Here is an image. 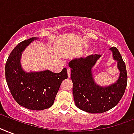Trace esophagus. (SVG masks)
I'll return each mask as SVG.
<instances>
[{
    "label": "esophagus",
    "mask_w": 134,
    "mask_h": 134,
    "mask_svg": "<svg viewBox=\"0 0 134 134\" xmlns=\"http://www.w3.org/2000/svg\"><path fill=\"white\" fill-rule=\"evenodd\" d=\"M70 73H71V69H69V68H68L67 69V75H68V77H70Z\"/></svg>",
    "instance_id": "1"
}]
</instances>
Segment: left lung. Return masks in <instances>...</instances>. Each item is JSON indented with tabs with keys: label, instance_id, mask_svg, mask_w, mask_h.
Wrapping results in <instances>:
<instances>
[{
	"label": "left lung",
	"instance_id": "left-lung-1",
	"mask_svg": "<svg viewBox=\"0 0 134 134\" xmlns=\"http://www.w3.org/2000/svg\"><path fill=\"white\" fill-rule=\"evenodd\" d=\"M110 51L112 59L117 62L119 75L115 82L109 85H99L94 79L93 68L102 55L74 58L68 63L74 103L79 109L93 114L103 113L117 105L123 96L127 84L126 65L117 48L112 47Z\"/></svg>",
	"mask_w": 134,
	"mask_h": 134
}]
</instances>
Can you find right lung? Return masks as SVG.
Listing matches in <instances>:
<instances>
[{"instance_id": "obj_1", "label": "right lung", "mask_w": 134, "mask_h": 134, "mask_svg": "<svg viewBox=\"0 0 134 134\" xmlns=\"http://www.w3.org/2000/svg\"><path fill=\"white\" fill-rule=\"evenodd\" d=\"M38 39V37H32L19 43L11 52L5 64L6 81L11 94L19 105L33 110L51 108L61 83L68 77L66 68L60 73L48 69L26 71L23 69L21 64L23 51Z\"/></svg>"}]
</instances>
